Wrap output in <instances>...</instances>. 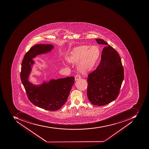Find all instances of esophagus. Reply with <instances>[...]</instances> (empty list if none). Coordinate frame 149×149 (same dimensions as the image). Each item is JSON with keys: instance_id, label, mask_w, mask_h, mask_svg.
Returning a JSON list of instances; mask_svg holds the SVG:
<instances>
[{"instance_id": "1", "label": "esophagus", "mask_w": 149, "mask_h": 149, "mask_svg": "<svg viewBox=\"0 0 149 149\" xmlns=\"http://www.w3.org/2000/svg\"><path fill=\"white\" fill-rule=\"evenodd\" d=\"M81 78V76L79 75H77L75 77V80H78V79H80Z\"/></svg>"}]
</instances>
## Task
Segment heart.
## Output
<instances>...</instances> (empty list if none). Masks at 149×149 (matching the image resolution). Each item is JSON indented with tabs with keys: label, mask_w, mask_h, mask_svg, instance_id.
<instances>
[{
	"label": "heart",
	"mask_w": 149,
	"mask_h": 149,
	"mask_svg": "<svg viewBox=\"0 0 149 149\" xmlns=\"http://www.w3.org/2000/svg\"><path fill=\"white\" fill-rule=\"evenodd\" d=\"M99 55V49L97 46L81 45L75 47L69 53L67 59L73 64L78 63L79 72L86 73L92 69ZM64 65H67V63Z\"/></svg>",
	"instance_id": "1"
}]
</instances>
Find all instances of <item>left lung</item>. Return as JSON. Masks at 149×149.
<instances>
[{
  "instance_id": "left-lung-1",
  "label": "left lung",
  "mask_w": 149,
  "mask_h": 149,
  "mask_svg": "<svg viewBox=\"0 0 149 149\" xmlns=\"http://www.w3.org/2000/svg\"><path fill=\"white\" fill-rule=\"evenodd\" d=\"M96 40L105 47L100 63L88 75L87 95L91 104L101 106L118 97L124 79V70L117 52L103 40Z\"/></svg>"
}]
</instances>
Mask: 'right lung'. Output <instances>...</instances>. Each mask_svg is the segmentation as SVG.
Here are the masks:
<instances>
[{
    "label": "right lung",
    "mask_w": 149,
    "mask_h": 149,
    "mask_svg": "<svg viewBox=\"0 0 149 149\" xmlns=\"http://www.w3.org/2000/svg\"><path fill=\"white\" fill-rule=\"evenodd\" d=\"M54 48L51 44H37L30 49L23 60L20 78L31 102L41 109L50 111H56L67 101L74 82V77L52 79L44 81L39 85L33 84L29 81L34 64L33 59L38 55L45 54Z\"/></svg>",
    "instance_id": "1"
}]
</instances>
